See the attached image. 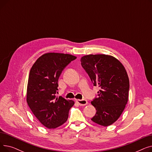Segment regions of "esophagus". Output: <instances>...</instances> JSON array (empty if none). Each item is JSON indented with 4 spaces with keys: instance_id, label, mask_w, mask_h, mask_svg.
<instances>
[{
    "instance_id": "34e87169",
    "label": "esophagus",
    "mask_w": 152,
    "mask_h": 152,
    "mask_svg": "<svg viewBox=\"0 0 152 152\" xmlns=\"http://www.w3.org/2000/svg\"><path fill=\"white\" fill-rule=\"evenodd\" d=\"M76 102L80 106H84V105H86L87 104V101L85 99H82V100L77 99V100H76Z\"/></svg>"
}]
</instances>
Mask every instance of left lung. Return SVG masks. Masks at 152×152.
Masks as SVG:
<instances>
[{
  "instance_id": "1",
  "label": "left lung",
  "mask_w": 152,
  "mask_h": 152,
  "mask_svg": "<svg viewBox=\"0 0 152 152\" xmlns=\"http://www.w3.org/2000/svg\"><path fill=\"white\" fill-rule=\"evenodd\" d=\"M81 61L94 86L100 89L98 97L91 102L97 110L91 120L103 126L112 124L121 116L128 100L127 72L122 63L110 55H88Z\"/></svg>"
}]
</instances>
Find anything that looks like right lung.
<instances>
[{
    "mask_svg": "<svg viewBox=\"0 0 152 152\" xmlns=\"http://www.w3.org/2000/svg\"><path fill=\"white\" fill-rule=\"evenodd\" d=\"M76 57L69 54L47 53L40 57L32 66L28 78L26 101L42 124L54 129L65 123L73 100H67L58 93V81L62 71Z\"/></svg>",
    "mask_w": 152,
    "mask_h": 152,
    "instance_id": "right-lung-1",
    "label": "right lung"
}]
</instances>
